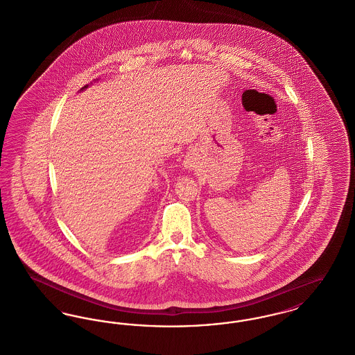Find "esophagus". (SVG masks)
Here are the masks:
<instances>
[{
	"instance_id": "1",
	"label": "esophagus",
	"mask_w": 355,
	"mask_h": 355,
	"mask_svg": "<svg viewBox=\"0 0 355 355\" xmlns=\"http://www.w3.org/2000/svg\"><path fill=\"white\" fill-rule=\"evenodd\" d=\"M186 166H190V165H186Z\"/></svg>"
}]
</instances>
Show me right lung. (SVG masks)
Masks as SVG:
<instances>
[{
  "mask_svg": "<svg viewBox=\"0 0 355 355\" xmlns=\"http://www.w3.org/2000/svg\"><path fill=\"white\" fill-rule=\"evenodd\" d=\"M97 81H98V80H97ZM87 86H89V85H85L84 87H83V89H81V90H80V92H83V90H85V89H86V87H87Z\"/></svg>",
  "mask_w": 355,
  "mask_h": 355,
  "instance_id": "add662e5",
  "label": "right lung"
}]
</instances>
